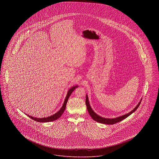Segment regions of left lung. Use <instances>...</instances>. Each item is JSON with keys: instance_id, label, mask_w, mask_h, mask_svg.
<instances>
[{"instance_id": "1", "label": "left lung", "mask_w": 159, "mask_h": 159, "mask_svg": "<svg viewBox=\"0 0 159 159\" xmlns=\"http://www.w3.org/2000/svg\"><path fill=\"white\" fill-rule=\"evenodd\" d=\"M142 100V99H141ZM141 100L140 101V102L138 103V104L136 106V107L133 110H132L130 112H129L128 113L126 114L125 115H123L121 116H119L118 117H116V118H114V119H107V118H104L102 117H101L98 116L97 113H95L92 109V108L90 106L89 104V100H88V95H86V107H87V109H88V111L89 112V113L90 114V116H91V117L95 120V121H97L99 123H103V124H107V125H113L115 124L117 122H119V121L123 120V119H125V118L128 117L129 116H130L131 114L133 113L135 110H136V109L138 108V107L141 104Z\"/></svg>"}]
</instances>
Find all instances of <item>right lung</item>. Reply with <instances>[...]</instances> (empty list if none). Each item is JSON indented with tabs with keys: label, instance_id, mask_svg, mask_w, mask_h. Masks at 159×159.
Listing matches in <instances>:
<instances>
[{
	"label": "right lung",
	"instance_id": "add662e5",
	"mask_svg": "<svg viewBox=\"0 0 159 159\" xmlns=\"http://www.w3.org/2000/svg\"><path fill=\"white\" fill-rule=\"evenodd\" d=\"M78 86H73L72 88H71L69 90H68L67 96L66 97V99L64 100V102L63 104V105L62 106V107L61 108L60 110L55 114H54L53 115H52L49 117H44V118H36V117H33L32 116H30L29 115H27L31 119L35 120V121H38V122H49V121H52L58 119V118H60L61 115L63 114L65 110H66V105H67V102L68 101V98L70 97L71 93L75 91V89H76V88H77Z\"/></svg>",
	"mask_w": 159,
	"mask_h": 159
}]
</instances>
